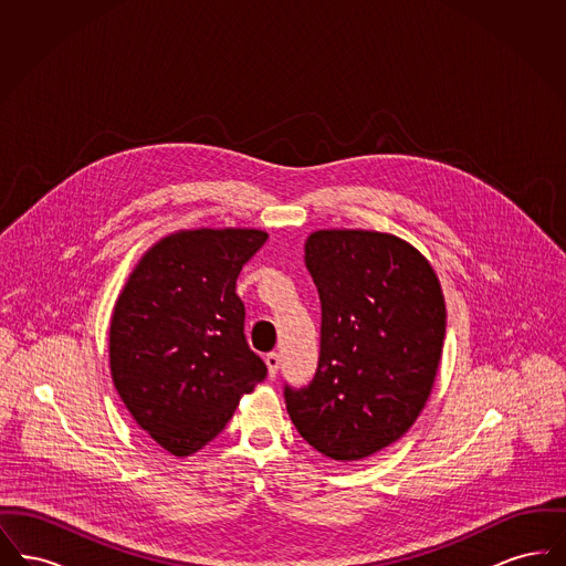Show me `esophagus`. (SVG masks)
<instances>
[{"label": "esophagus", "mask_w": 566, "mask_h": 566, "mask_svg": "<svg viewBox=\"0 0 566 566\" xmlns=\"http://www.w3.org/2000/svg\"><path fill=\"white\" fill-rule=\"evenodd\" d=\"M265 365H268V371H270V377H275V374H277V369H280V354H275V352H270V354L265 356Z\"/></svg>", "instance_id": "1"}]
</instances>
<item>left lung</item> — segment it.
<instances>
[{"label":"left lung","mask_w":566,"mask_h":566,"mask_svg":"<svg viewBox=\"0 0 566 566\" xmlns=\"http://www.w3.org/2000/svg\"><path fill=\"white\" fill-rule=\"evenodd\" d=\"M305 265L323 303L321 360L307 388L286 386L289 416L326 458L388 448L431 397L446 339V298L429 259L397 235L321 229Z\"/></svg>","instance_id":"left-lung-1"}]
</instances>
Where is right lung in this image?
<instances>
[{"label": "right lung", "mask_w": 566, "mask_h": 566, "mask_svg": "<svg viewBox=\"0 0 566 566\" xmlns=\"http://www.w3.org/2000/svg\"><path fill=\"white\" fill-rule=\"evenodd\" d=\"M268 242L259 229H182L153 243L114 303L109 371L139 429L190 457L268 376L248 348L235 280Z\"/></svg>", "instance_id": "add662e5"}]
</instances>
